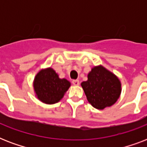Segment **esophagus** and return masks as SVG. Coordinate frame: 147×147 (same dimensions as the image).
Here are the masks:
<instances>
[{"instance_id":"esophagus-1","label":"esophagus","mask_w":147,"mask_h":147,"mask_svg":"<svg viewBox=\"0 0 147 147\" xmlns=\"http://www.w3.org/2000/svg\"><path fill=\"white\" fill-rule=\"evenodd\" d=\"M72 84H73L74 85L77 86V85H79V81H78V80H73V81H72Z\"/></svg>"}]
</instances>
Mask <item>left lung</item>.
<instances>
[{"instance_id":"left-lung-1","label":"left lung","mask_w":147,"mask_h":147,"mask_svg":"<svg viewBox=\"0 0 147 147\" xmlns=\"http://www.w3.org/2000/svg\"><path fill=\"white\" fill-rule=\"evenodd\" d=\"M81 85L88 101L98 110L116 103L122 90L118 77L101 65L93 67L88 74V80Z\"/></svg>"}]
</instances>
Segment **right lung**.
I'll return each mask as SVG.
<instances>
[{
	"label": "right lung",
	"mask_w": 147,
	"mask_h": 147,
	"mask_svg": "<svg viewBox=\"0 0 147 147\" xmlns=\"http://www.w3.org/2000/svg\"><path fill=\"white\" fill-rule=\"evenodd\" d=\"M36 97L41 102L53 105L62 99L71 86L66 78H60L53 68L40 69L33 82Z\"/></svg>",
	"instance_id": "1"
}]
</instances>
